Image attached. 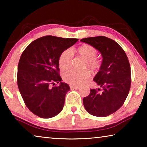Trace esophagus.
<instances>
[{"label": "esophagus", "instance_id": "34e87169", "mask_svg": "<svg viewBox=\"0 0 147 147\" xmlns=\"http://www.w3.org/2000/svg\"><path fill=\"white\" fill-rule=\"evenodd\" d=\"M71 88L74 89H78L80 88V87L78 86H71Z\"/></svg>", "mask_w": 147, "mask_h": 147}]
</instances>
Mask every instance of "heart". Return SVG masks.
I'll return each mask as SVG.
<instances>
[{"label":"heart","instance_id":"1","mask_svg":"<svg viewBox=\"0 0 147 147\" xmlns=\"http://www.w3.org/2000/svg\"><path fill=\"white\" fill-rule=\"evenodd\" d=\"M78 53L87 60V65L92 70H96L100 67V61L96 59L97 51L93 46L84 45L78 49ZM73 58V52L68 49L61 54L59 58V65L61 68H67L70 65ZM90 76V72L88 70L79 71L75 69L65 71L63 78L66 82L73 86H80L86 82Z\"/></svg>","mask_w":147,"mask_h":147}]
</instances>
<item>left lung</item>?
Instances as JSON below:
<instances>
[{"instance_id":"1","label":"left lung","mask_w":147,"mask_h":147,"mask_svg":"<svg viewBox=\"0 0 147 147\" xmlns=\"http://www.w3.org/2000/svg\"><path fill=\"white\" fill-rule=\"evenodd\" d=\"M93 46L102 56L101 65L93 80L101 89H90L83 98L84 108L92 115L104 117L123 106L131 85V71L127 56L121 46L105 36L82 39Z\"/></svg>"}]
</instances>
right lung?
<instances>
[{
	"mask_svg": "<svg viewBox=\"0 0 147 147\" xmlns=\"http://www.w3.org/2000/svg\"><path fill=\"white\" fill-rule=\"evenodd\" d=\"M78 41L46 36L32 41L23 51L17 69V85L27 108L39 117L49 119L63 109L70 88L59 74L61 54ZM59 83L50 88L51 84Z\"/></svg>",
	"mask_w": 147,
	"mask_h": 147,
	"instance_id": "add662e5",
	"label": "right lung"
}]
</instances>
